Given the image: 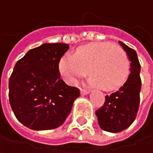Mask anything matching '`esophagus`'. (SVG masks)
<instances>
[{"label":"esophagus","instance_id":"1","mask_svg":"<svg viewBox=\"0 0 153 153\" xmlns=\"http://www.w3.org/2000/svg\"><path fill=\"white\" fill-rule=\"evenodd\" d=\"M80 94H81V95H85V94H89V91L85 90V89H80Z\"/></svg>","mask_w":153,"mask_h":153}]
</instances>
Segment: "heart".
<instances>
[{
	"instance_id": "1",
	"label": "heart",
	"mask_w": 153,
	"mask_h": 153,
	"mask_svg": "<svg viewBox=\"0 0 153 153\" xmlns=\"http://www.w3.org/2000/svg\"><path fill=\"white\" fill-rule=\"evenodd\" d=\"M59 70L63 79L75 85L87 71L88 84L104 90L120 87L130 72V59L124 49L109 42H99L78 48L74 56L67 55L59 60Z\"/></svg>"
}]
</instances>
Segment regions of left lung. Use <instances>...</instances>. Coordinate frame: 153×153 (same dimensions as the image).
I'll list each match as a JSON object with an SVG mask.
<instances>
[{"instance_id": "8db88e82", "label": "left lung", "mask_w": 153, "mask_h": 153, "mask_svg": "<svg viewBox=\"0 0 153 153\" xmlns=\"http://www.w3.org/2000/svg\"><path fill=\"white\" fill-rule=\"evenodd\" d=\"M119 44L129 56L131 73L123 85L106 95L104 105L95 111L100 128L109 132H120L127 129L135 120L140 105L142 82L137 53L121 41Z\"/></svg>"}]
</instances>
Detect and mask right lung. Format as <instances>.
<instances>
[{
	"label": "right lung",
	"mask_w": 153,
	"mask_h": 153,
	"mask_svg": "<svg viewBox=\"0 0 153 153\" xmlns=\"http://www.w3.org/2000/svg\"><path fill=\"white\" fill-rule=\"evenodd\" d=\"M68 44L44 43L19 60L9 80V100L18 119L26 127L52 130L64 123L79 90L59 76V63Z\"/></svg>",
	"instance_id": "1"
}]
</instances>
